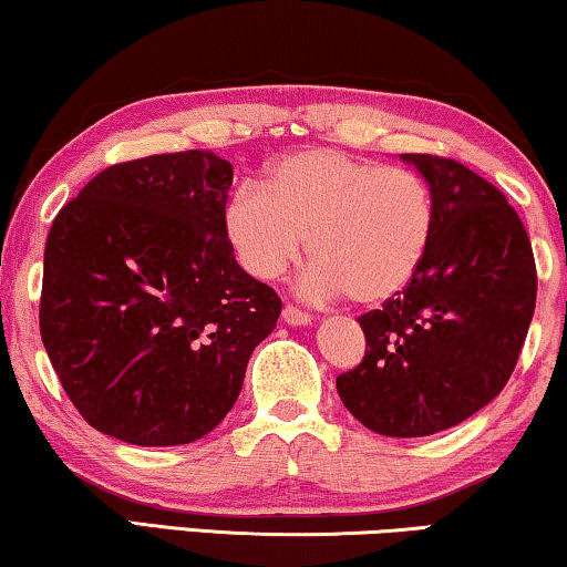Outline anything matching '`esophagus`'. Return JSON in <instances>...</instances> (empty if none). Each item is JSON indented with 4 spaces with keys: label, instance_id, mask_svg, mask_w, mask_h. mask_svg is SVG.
Listing matches in <instances>:
<instances>
[{
    "label": "esophagus",
    "instance_id": "obj_1",
    "mask_svg": "<svg viewBox=\"0 0 567 567\" xmlns=\"http://www.w3.org/2000/svg\"><path fill=\"white\" fill-rule=\"evenodd\" d=\"M284 322L291 324V327H303L311 322V315L309 311H303L299 307H293V303H286L284 307Z\"/></svg>",
    "mask_w": 567,
    "mask_h": 567
}]
</instances>
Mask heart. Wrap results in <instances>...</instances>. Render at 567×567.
<instances>
[{"label": "heart", "mask_w": 567, "mask_h": 567, "mask_svg": "<svg viewBox=\"0 0 567 567\" xmlns=\"http://www.w3.org/2000/svg\"><path fill=\"white\" fill-rule=\"evenodd\" d=\"M432 186L406 166H383L332 147L286 155L266 186L245 184L225 209V229L256 278H278L299 260L303 237L315 268L311 297L348 293L379 303L404 291L430 252Z\"/></svg>", "instance_id": "1"}]
</instances>
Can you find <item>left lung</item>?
I'll list each match as a JSON object with an SVG mask.
<instances>
[{
	"mask_svg": "<svg viewBox=\"0 0 567 567\" xmlns=\"http://www.w3.org/2000/svg\"><path fill=\"white\" fill-rule=\"evenodd\" d=\"M401 161L432 186V245L412 284L358 319L368 348L338 375V393L368 430L426 437L502 393L535 315L537 268L527 229L494 184L453 158Z\"/></svg>",
	"mask_w": 567,
	"mask_h": 567,
	"instance_id": "left-lung-1",
	"label": "left lung"
}]
</instances>
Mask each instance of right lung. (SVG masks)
Returning a JSON list of instances; mask_svg holds the SVG:
<instances>
[{
  "label": "right lung",
  "instance_id": "add662e5",
  "mask_svg": "<svg viewBox=\"0 0 567 567\" xmlns=\"http://www.w3.org/2000/svg\"><path fill=\"white\" fill-rule=\"evenodd\" d=\"M233 166L209 151L117 163L53 219L40 338L79 414L130 445H186L240 396L281 299L237 266Z\"/></svg>",
  "mask_w": 567,
  "mask_h": 567
}]
</instances>
